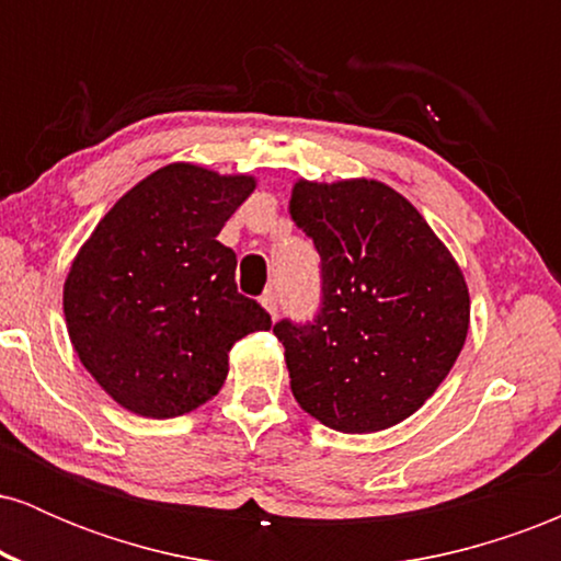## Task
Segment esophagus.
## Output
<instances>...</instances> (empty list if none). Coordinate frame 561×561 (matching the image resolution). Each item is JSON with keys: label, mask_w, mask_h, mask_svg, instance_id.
<instances>
[{"label": "esophagus", "mask_w": 561, "mask_h": 561, "mask_svg": "<svg viewBox=\"0 0 561 561\" xmlns=\"http://www.w3.org/2000/svg\"><path fill=\"white\" fill-rule=\"evenodd\" d=\"M261 306L266 308L268 317L276 319V313H279V300H276V293H272V289H268V293H263L261 295Z\"/></svg>", "instance_id": "esophagus-1"}]
</instances>
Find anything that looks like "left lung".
<instances>
[{
	"instance_id": "1",
	"label": "left lung",
	"mask_w": 561,
	"mask_h": 561,
	"mask_svg": "<svg viewBox=\"0 0 561 561\" xmlns=\"http://www.w3.org/2000/svg\"><path fill=\"white\" fill-rule=\"evenodd\" d=\"M289 216L321 255L319 317L274 327L295 401L351 435L409 420L465 347L459 263L420 210L375 179H300Z\"/></svg>"
}]
</instances>
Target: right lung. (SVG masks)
I'll use <instances>...</instances> for the list:
<instances>
[{"mask_svg": "<svg viewBox=\"0 0 561 561\" xmlns=\"http://www.w3.org/2000/svg\"><path fill=\"white\" fill-rule=\"evenodd\" d=\"M255 190L171 163L141 179L96 224L70 266V343L102 390L150 420L195 411L221 390L229 351L272 317L237 293L234 250L216 240Z\"/></svg>", "mask_w": 561, "mask_h": 561, "instance_id": "add662e5", "label": "right lung"}]
</instances>
